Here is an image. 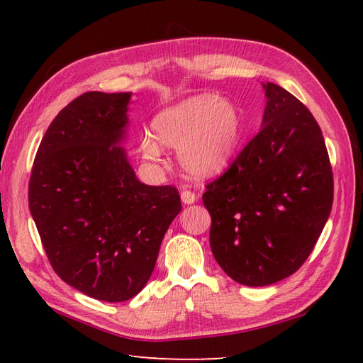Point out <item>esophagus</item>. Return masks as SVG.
<instances>
[{
	"instance_id": "esophagus-1",
	"label": "esophagus",
	"mask_w": 363,
	"mask_h": 363,
	"mask_svg": "<svg viewBox=\"0 0 363 363\" xmlns=\"http://www.w3.org/2000/svg\"><path fill=\"white\" fill-rule=\"evenodd\" d=\"M181 201L184 203V204H194L195 201H196V196H195V194H191L190 190H182L181 191Z\"/></svg>"
}]
</instances>
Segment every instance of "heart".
<instances>
[{
	"label": "heart",
	"instance_id": "b5f03b06",
	"mask_svg": "<svg viewBox=\"0 0 363 363\" xmlns=\"http://www.w3.org/2000/svg\"><path fill=\"white\" fill-rule=\"evenodd\" d=\"M152 134L140 137L145 159L160 160L164 146L179 148L177 159L191 176L212 177L234 160L242 135L238 107L212 94L195 95L162 109L151 121Z\"/></svg>",
	"mask_w": 363,
	"mask_h": 363
}]
</instances>
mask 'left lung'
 Wrapping results in <instances>:
<instances>
[{
    "mask_svg": "<svg viewBox=\"0 0 363 363\" xmlns=\"http://www.w3.org/2000/svg\"><path fill=\"white\" fill-rule=\"evenodd\" d=\"M259 134L234 164L206 186L211 250L230 279L264 287L309 257L333 209L334 181L318 123L273 82H262Z\"/></svg>",
    "mask_w": 363,
    "mask_h": 363,
    "instance_id": "left-lung-1",
    "label": "left lung"
}]
</instances>
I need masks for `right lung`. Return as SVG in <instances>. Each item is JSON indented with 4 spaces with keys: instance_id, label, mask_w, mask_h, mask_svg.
<instances>
[{
    "instance_id": "obj_1",
    "label": "right lung",
    "mask_w": 363,
    "mask_h": 363,
    "mask_svg": "<svg viewBox=\"0 0 363 363\" xmlns=\"http://www.w3.org/2000/svg\"><path fill=\"white\" fill-rule=\"evenodd\" d=\"M130 91H87L60 111L38 146L29 211L46 256L84 295L121 303L140 291L181 212L172 186L137 179L126 140Z\"/></svg>"
}]
</instances>
